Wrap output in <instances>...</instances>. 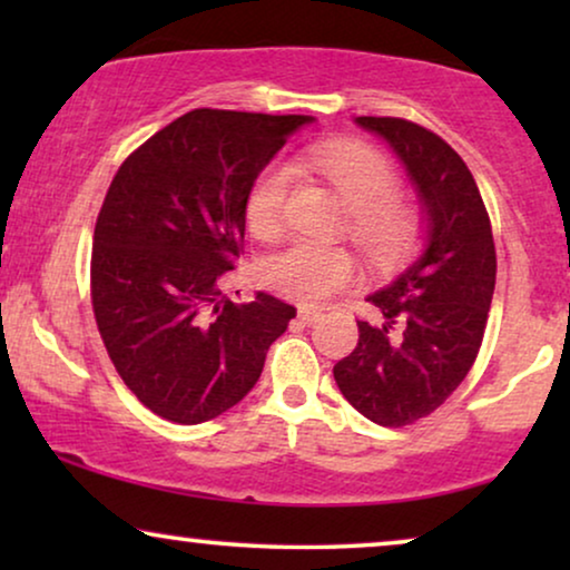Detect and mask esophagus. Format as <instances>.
Segmentation results:
<instances>
[{
    "label": "esophagus",
    "mask_w": 570,
    "mask_h": 570,
    "mask_svg": "<svg viewBox=\"0 0 570 570\" xmlns=\"http://www.w3.org/2000/svg\"><path fill=\"white\" fill-rule=\"evenodd\" d=\"M318 316H322V311L308 308V306H301L298 308V322L301 324H314V322H318Z\"/></svg>",
    "instance_id": "esophagus-1"
}]
</instances>
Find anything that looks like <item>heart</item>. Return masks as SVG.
Segmentation results:
<instances>
[{
	"mask_svg": "<svg viewBox=\"0 0 570 570\" xmlns=\"http://www.w3.org/2000/svg\"><path fill=\"white\" fill-rule=\"evenodd\" d=\"M298 163L322 174L342 194L353 209L350 236L373 262L394 259L410 246L415 236V217L407 205L392 197L396 174L379 150L363 142L337 139L306 147ZM291 186L293 166L285 160H272L256 174L246 194V220L256 236L269 238L283 228ZM355 275L357 264L353 254L306 238L279 246L259 264L264 287L306 306L322 303L332 293L347 287Z\"/></svg>",
	"mask_w": 570,
	"mask_h": 570,
	"instance_id": "b5f03b06",
	"label": "heart"
}]
</instances>
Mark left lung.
Returning a JSON list of instances; mask_svg holds the SVG:
<instances>
[{"instance_id":"obj_1","label":"left lung","mask_w":570,"mask_h":570,"mask_svg":"<svg viewBox=\"0 0 570 570\" xmlns=\"http://www.w3.org/2000/svg\"><path fill=\"white\" fill-rule=\"evenodd\" d=\"M392 147L423 209V248L368 301L384 322H357V347L334 381L373 423L402 428L431 415L470 373L495 291V244L480 189L451 145L420 124L357 116Z\"/></svg>"}]
</instances>
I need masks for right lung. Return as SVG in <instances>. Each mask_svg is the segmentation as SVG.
Wrapping results in <instances>:
<instances>
[{
	"mask_svg": "<svg viewBox=\"0 0 570 570\" xmlns=\"http://www.w3.org/2000/svg\"><path fill=\"white\" fill-rule=\"evenodd\" d=\"M314 116L194 108L137 147L100 207L92 311L129 392L170 423L197 425L238 404L262 376L295 308L275 295L233 303L246 194Z\"/></svg>",
	"mask_w": 570,
	"mask_h": 570,
	"instance_id": "right-lung-1",
	"label": "right lung"
}]
</instances>
